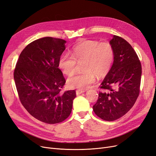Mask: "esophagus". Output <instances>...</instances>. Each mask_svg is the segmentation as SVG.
Listing matches in <instances>:
<instances>
[{
  "label": "esophagus",
  "mask_w": 156,
  "mask_h": 156,
  "mask_svg": "<svg viewBox=\"0 0 156 156\" xmlns=\"http://www.w3.org/2000/svg\"><path fill=\"white\" fill-rule=\"evenodd\" d=\"M85 90H76V91L77 95H79V94H82L83 93H85Z\"/></svg>",
  "instance_id": "esophagus-1"
}]
</instances>
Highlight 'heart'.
<instances>
[{
    "label": "heart",
    "mask_w": 156,
    "mask_h": 156,
    "mask_svg": "<svg viewBox=\"0 0 156 156\" xmlns=\"http://www.w3.org/2000/svg\"><path fill=\"white\" fill-rule=\"evenodd\" d=\"M71 56L62 54L58 60V67L67 76H71L76 70V62L82 63L83 72L69 78V87L84 90L98 78L109 72L113 63L115 52L108 42L100 43L96 40H86L78 43L73 48Z\"/></svg>",
    "instance_id": "heart-1"
}]
</instances>
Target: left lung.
I'll return each instance as SVG.
<instances>
[{"label": "left lung", "instance_id": "left-lung-1", "mask_svg": "<svg viewBox=\"0 0 156 156\" xmlns=\"http://www.w3.org/2000/svg\"><path fill=\"white\" fill-rule=\"evenodd\" d=\"M109 43L114 49L113 63L100 85L102 91L93 108L100 119L114 121L127 113L136 101L142 68L136 52L125 39L114 35Z\"/></svg>", "mask_w": 156, "mask_h": 156}]
</instances>
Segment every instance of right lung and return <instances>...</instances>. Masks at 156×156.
I'll list each match as a JSON object with an SVG mask.
<instances>
[{
    "mask_svg": "<svg viewBox=\"0 0 156 156\" xmlns=\"http://www.w3.org/2000/svg\"><path fill=\"white\" fill-rule=\"evenodd\" d=\"M66 41L46 37L28 44L20 54L14 80L21 102L34 118L47 124L59 123L71 113L74 90L61 93L65 80L58 60Z\"/></svg>",
    "mask_w": 156,
    "mask_h": 156,
    "instance_id": "right-lung-1",
    "label": "right lung"
}]
</instances>
